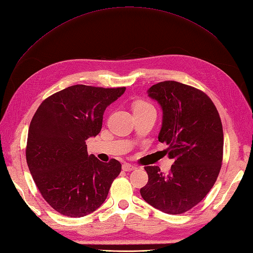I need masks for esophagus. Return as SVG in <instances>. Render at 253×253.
<instances>
[{
    "mask_svg": "<svg viewBox=\"0 0 253 253\" xmlns=\"http://www.w3.org/2000/svg\"><path fill=\"white\" fill-rule=\"evenodd\" d=\"M136 169H137V167L133 166L131 164L125 163L124 165H122V170H124V171H133V170H136Z\"/></svg>",
    "mask_w": 253,
    "mask_h": 253,
    "instance_id": "34e87169",
    "label": "esophagus"
}]
</instances>
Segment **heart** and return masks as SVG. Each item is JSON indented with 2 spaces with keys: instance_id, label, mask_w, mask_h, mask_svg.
<instances>
[{
  "instance_id": "obj_1",
  "label": "heart",
  "mask_w": 253,
  "mask_h": 253,
  "mask_svg": "<svg viewBox=\"0 0 253 253\" xmlns=\"http://www.w3.org/2000/svg\"><path fill=\"white\" fill-rule=\"evenodd\" d=\"M148 105H150L148 102H144V101H138V102H136V103H135V105H134V110H136V109H141V108H144V106H148Z\"/></svg>"
}]
</instances>
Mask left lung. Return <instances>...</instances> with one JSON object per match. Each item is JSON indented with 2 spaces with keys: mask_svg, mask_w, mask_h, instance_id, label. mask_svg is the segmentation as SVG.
Returning <instances> with one entry per match:
<instances>
[{
  "mask_svg": "<svg viewBox=\"0 0 253 253\" xmlns=\"http://www.w3.org/2000/svg\"><path fill=\"white\" fill-rule=\"evenodd\" d=\"M149 96L163 108L158 140L174 165L168 174L147 166L149 180L140 194L154 208L169 214L192 209L209 193L223 163L224 133L219 114L203 90L176 81L151 86Z\"/></svg>",
  "mask_w": 253,
  "mask_h": 253,
  "instance_id": "1",
  "label": "left lung"
}]
</instances>
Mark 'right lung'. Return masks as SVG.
<instances>
[{"mask_svg": "<svg viewBox=\"0 0 253 253\" xmlns=\"http://www.w3.org/2000/svg\"><path fill=\"white\" fill-rule=\"evenodd\" d=\"M125 90L77 84L47 97L35 113L26 162L42 197L60 214L85 216L108 197L121 165L88 155L85 140L100 133L106 106Z\"/></svg>", "mask_w": 253, "mask_h": 253, "instance_id": "add662e5", "label": "right lung"}]
</instances>
